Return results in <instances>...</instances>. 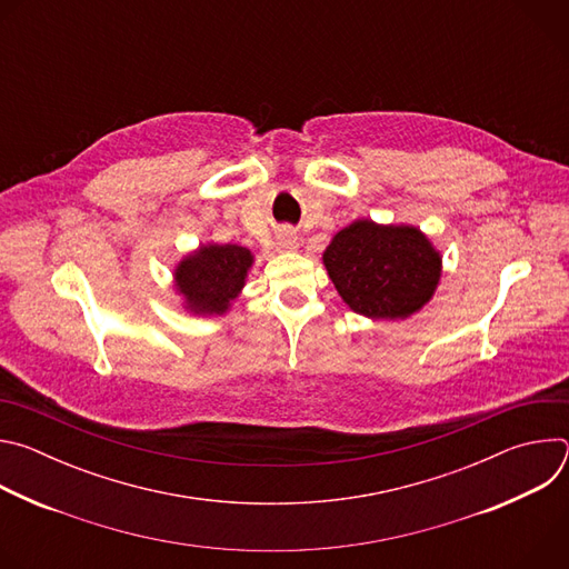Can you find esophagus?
I'll use <instances>...</instances> for the list:
<instances>
[{
	"mask_svg": "<svg viewBox=\"0 0 569 569\" xmlns=\"http://www.w3.org/2000/svg\"><path fill=\"white\" fill-rule=\"evenodd\" d=\"M274 240H277V250H281V252H290L297 248V236L292 229H279Z\"/></svg>",
	"mask_w": 569,
	"mask_h": 569,
	"instance_id": "esophagus-1",
	"label": "esophagus"
}]
</instances>
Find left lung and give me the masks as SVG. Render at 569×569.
Returning <instances> with one entry per match:
<instances>
[{
  "mask_svg": "<svg viewBox=\"0 0 569 569\" xmlns=\"http://www.w3.org/2000/svg\"><path fill=\"white\" fill-rule=\"evenodd\" d=\"M345 303L371 319H408L437 292L441 254L412 224H378L369 218L340 229L321 254Z\"/></svg>",
  "mask_w": 569,
  "mask_h": 569,
  "instance_id": "8db88e82",
  "label": "left lung"
}]
</instances>
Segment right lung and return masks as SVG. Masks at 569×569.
Instances as JSON below:
<instances>
[{
	"instance_id": "add662e5",
	"label": "right lung",
	"mask_w": 569,
	"mask_h": 569,
	"mask_svg": "<svg viewBox=\"0 0 569 569\" xmlns=\"http://www.w3.org/2000/svg\"><path fill=\"white\" fill-rule=\"evenodd\" d=\"M254 257L248 248L207 242L189 252L173 270V283L193 315H224L246 288Z\"/></svg>"
}]
</instances>
